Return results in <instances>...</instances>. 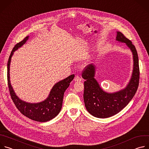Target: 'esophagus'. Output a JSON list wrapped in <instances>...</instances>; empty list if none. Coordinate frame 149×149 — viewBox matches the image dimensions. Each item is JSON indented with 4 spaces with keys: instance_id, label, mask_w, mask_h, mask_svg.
Returning <instances> with one entry per match:
<instances>
[{
    "instance_id": "1",
    "label": "esophagus",
    "mask_w": 149,
    "mask_h": 149,
    "mask_svg": "<svg viewBox=\"0 0 149 149\" xmlns=\"http://www.w3.org/2000/svg\"><path fill=\"white\" fill-rule=\"evenodd\" d=\"M74 81L75 82H78V81H81V78H80V77L79 76H78V75H75V78H74Z\"/></svg>"
}]
</instances>
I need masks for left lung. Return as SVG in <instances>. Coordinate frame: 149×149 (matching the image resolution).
Returning <instances> with one entry per match:
<instances>
[{
  "label": "left lung",
  "instance_id": "1",
  "mask_svg": "<svg viewBox=\"0 0 149 149\" xmlns=\"http://www.w3.org/2000/svg\"><path fill=\"white\" fill-rule=\"evenodd\" d=\"M116 40L125 43L133 54V72L125 87L114 93L105 91L95 78L96 66L94 63L88 65L82 74V77L86 80L84 91L85 106L90 114L97 118H108L121 111L133 98L139 86L140 73L136 49L120 32H117Z\"/></svg>",
  "mask_w": 149,
  "mask_h": 149
}]
</instances>
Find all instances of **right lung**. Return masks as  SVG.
Instances as JSON below:
<instances>
[{
	"mask_svg": "<svg viewBox=\"0 0 149 149\" xmlns=\"http://www.w3.org/2000/svg\"><path fill=\"white\" fill-rule=\"evenodd\" d=\"M29 39L26 36L22 41L17 44L9 56L8 62V81L12 99L19 111L29 118L39 122H47L55 118L61 111L63 94L68 88L75 75H71L67 78L56 82L52 88L49 95L44 101L36 103L28 102L20 99L16 94L10 80V65L11 58L15 51L22 47Z\"/></svg>",
	"mask_w": 149,
	"mask_h": 149,
	"instance_id": "add662e5",
	"label": "right lung"
}]
</instances>
